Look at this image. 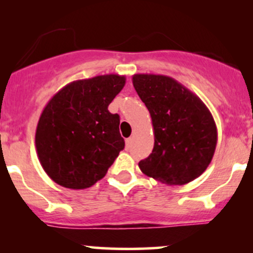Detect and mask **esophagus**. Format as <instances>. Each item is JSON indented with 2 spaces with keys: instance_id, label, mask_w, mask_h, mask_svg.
Instances as JSON below:
<instances>
[{
  "instance_id": "1",
  "label": "esophagus",
  "mask_w": 253,
  "mask_h": 253,
  "mask_svg": "<svg viewBox=\"0 0 253 253\" xmlns=\"http://www.w3.org/2000/svg\"><path fill=\"white\" fill-rule=\"evenodd\" d=\"M130 145H132V139H130V138L126 139V147H127V149H129Z\"/></svg>"
}]
</instances>
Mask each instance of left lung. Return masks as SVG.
<instances>
[{
  "mask_svg": "<svg viewBox=\"0 0 253 253\" xmlns=\"http://www.w3.org/2000/svg\"><path fill=\"white\" fill-rule=\"evenodd\" d=\"M152 119V153L139 162L141 172L168 185L187 184L205 172L217 141L213 115L201 98L163 75L132 77Z\"/></svg>",
  "mask_w": 253,
  "mask_h": 253,
  "instance_id": "1",
  "label": "left lung"
}]
</instances>
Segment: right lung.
<instances>
[{
	"label": "right lung",
	"mask_w": 253,
	"mask_h": 253,
	"mask_svg": "<svg viewBox=\"0 0 253 253\" xmlns=\"http://www.w3.org/2000/svg\"><path fill=\"white\" fill-rule=\"evenodd\" d=\"M126 77L102 75L66 84L43 108L36 132L38 158L64 188L85 189L106 176L124 150L120 117L108 110Z\"/></svg>",
	"instance_id": "right-lung-1"
}]
</instances>
